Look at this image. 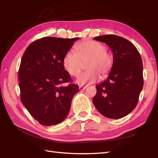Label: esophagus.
I'll list each match as a JSON object with an SVG mask.
<instances>
[{
	"label": "esophagus",
	"mask_w": 158,
	"mask_h": 158,
	"mask_svg": "<svg viewBox=\"0 0 158 158\" xmlns=\"http://www.w3.org/2000/svg\"><path fill=\"white\" fill-rule=\"evenodd\" d=\"M86 88V86H79V89L80 90H83Z\"/></svg>",
	"instance_id": "1"
}]
</instances>
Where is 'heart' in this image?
<instances>
[{"instance_id": "heart-1", "label": "heart", "mask_w": 158, "mask_h": 158, "mask_svg": "<svg viewBox=\"0 0 158 158\" xmlns=\"http://www.w3.org/2000/svg\"><path fill=\"white\" fill-rule=\"evenodd\" d=\"M77 52L69 50L63 58V66L69 75L77 77L81 72L83 62H88L87 71L81 74L76 82L79 85L89 84L98 81L100 76L109 75L113 64V56L107 52L106 47L98 41H85L75 47Z\"/></svg>"}]
</instances>
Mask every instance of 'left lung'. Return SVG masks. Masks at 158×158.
Segmentation results:
<instances>
[{
	"label": "left lung",
	"instance_id": "left-lung-1",
	"mask_svg": "<svg viewBox=\"0 0 158 158\" xmlns=\"http://www.w3.org/2000/svg\"><path fill=\"white\" fill-rule=\"evenodd\" d=\"M113 53V64L107 79L96 85L92 102L98 112L110 119H119L135 109L143 87L142 58L128 40L109 35L96 36Z\"/></svg>",
	"mask_w": 158,
	"mask_h": 158
}]
</instances>
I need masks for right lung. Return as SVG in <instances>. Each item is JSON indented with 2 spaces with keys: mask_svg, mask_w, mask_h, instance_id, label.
<instances>
[{
  "mask_svg": "<svg viewBox=\"0 0 158 158\" xmlns=\"http://www.w3.org/2000/svg\"><path fill=\"white\" fill-rule=\"evenodd\" d=\"M78 39L43 37L29 45L22 56L18 74L20 99L33 118L43 126L62 122L79 92L62 63L65 53ZM66 82L70 83L65 86Z\"/></svg>",
  "mask_w": 158,
  "mask_h": 158,
  "instance_id": "obj_1",
  "label": "right lung"
}]
</instances>
